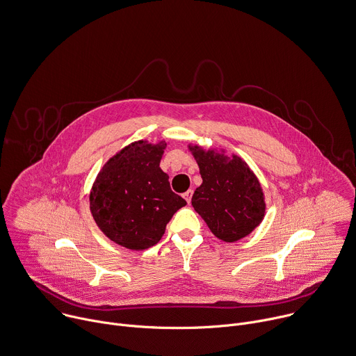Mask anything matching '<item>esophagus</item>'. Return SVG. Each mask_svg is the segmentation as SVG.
Segmentation results:
<instances>
[{"label":"esophagus","mask_w":356,"mask_h":356,"mask_svg":"<svg viewBox=\"0 0 356 356\" xmlns=\"http://www.w3.org/2000/svg\"><path fill=\"white\" fill-rule=\"evenodd\" d=\"M192 193H193V191H192V189H189V191H186V192L184 193V197H185V200H186L188 203H191V199H192Z\"/></svg>","instance_id":"34e87169"}]
</instances>
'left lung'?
I'll return each mask as SVG.
<instances>
[{
    "label": "left lung",
    "instance_id": "8db88e82",
    "mask_svg": "<svg viewBox=\"0 0 356 356\" xmlns=\"http://www.w3.org/2000/svg\"><path fill=\"white\" fill-rule=\"evenodd\" d=\"M199 165L200 186L192 206L219 240L234 243L247 237L265 216V196L248 164L225 149L204 150L188 145Z\"/></svg>",
    "mask_w": 356,
    "mask_h": 356
}]
</instances>
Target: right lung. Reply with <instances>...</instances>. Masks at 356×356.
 I'll use <instances>...</instances> for the list:
<instances>
[{
	"mask_svg": "<svg viewBox=\"0 0 356 356\" xmlns=\"http://www.w3.org/2000/svg\"><path fill=\"white\" fill-rule=\"evenodd\" d=\"M165 147V140L133 141L104 164L94 181L91 215L99 230L124 248L156 245L174 213L186 204L160 168Z\"/></svg>",
	"mask_w": 356,
	"mask_h": 356,
	"instance_id": "obj_1",
	"label": "right lung"
}]
</instances>
